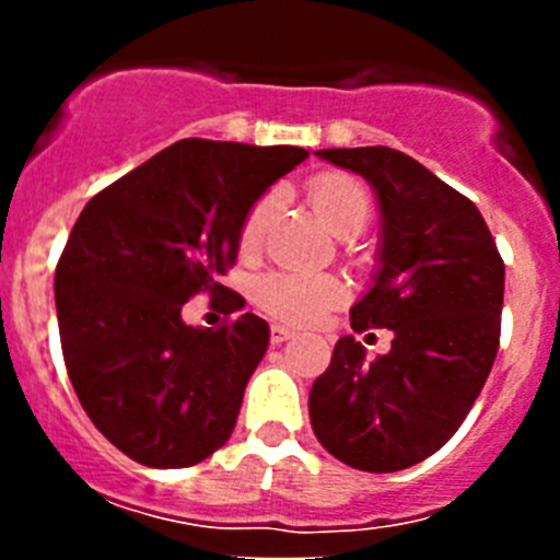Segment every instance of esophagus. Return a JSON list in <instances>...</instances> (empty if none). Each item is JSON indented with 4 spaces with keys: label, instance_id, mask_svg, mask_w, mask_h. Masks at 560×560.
Wrapping results in <instances>:
<instances>
[{
    "label": "esophagus",
    "instance_id": "1",
    "mask_svg": "<svg viewBox=\"0 0 560 560\" xmlns=\"http://www.w3.org/2000/svg\"><path fill=\"white\" fill-rule=\"evenodd\" d=\"M294 334H296V330L289 328V325L275 323V325H271V345H280V341L291 339V336H294Z\"/></svg>",
    "mask_w": 560,
    "mask_h": 560
}]
</instances>
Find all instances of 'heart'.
<instances>
[{
  "mask_svg": "<svg viewBox=\"0 0 560 560\" xmlns=\"http://www.w3.org/2000/svg\"><path fill=\"white\" fill-rule=\"evenodd\" d=\"M311 201L319 210L328 226L339 235H355L364 230L373 212V199L364 182L355 179L353 173L328 171L311 179ZM280 205V192H266L257 201L244 221L241 241L244 246H255L257 237L264 235V226L275 215ZM348 294V285L334 275H308V271H275L257 283V303L269 314L291 323H314L316 316L328 311L330 305L341 303Z\"/></svg>",
  "mask_w": 560,
  "mask_h": 560,
  "instance_id": "heart-1",
  "label": "heart"
}]
</instances>
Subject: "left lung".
Returning <instances> with one entry per match:
<instances>
[{
	"mask_svg": "<svg viewBox=\"0 0 560 560\" xmlns=\"http://www.w3.org/2000/svg\"><path fill=\"white\" fill-rule=\"evenodd\" d=\"M316 156L364 176L378 199V271L350 325L389 328L393 348L370 361L361 341L341 336L311 387V427L350 468L404 471L446 446L485 387L504 264L474 201L407 153L373 145Z\"/></svg>",
	"mask_w": 560,
	"mask_h": 560,
	"instance_id": "1",
	"label": "left lung"
}]
</instances>
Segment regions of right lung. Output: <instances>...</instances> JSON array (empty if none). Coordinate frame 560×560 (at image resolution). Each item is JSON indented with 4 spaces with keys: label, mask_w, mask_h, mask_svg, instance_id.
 <instances>
[{
    "label": "right lung",
    "mask_w": 560,
    "mask_h": 560,
    "mask_svg": "<svg viewBox=\"0 0 560 560\" xmlns=\"http://www.w3.org/2000/svg\"><path fill=\"white\" fill-rule=\"evenodd\" d=\"M308 156L294 145L182 140L83 207L56 269L67 373L97 432L151 468H187L219 452L269 348L255 314L190 328L182 305L221 285L244 221Z\"/></svg>",
    "instance_id": "right-lung-1"
}]
</instances>
